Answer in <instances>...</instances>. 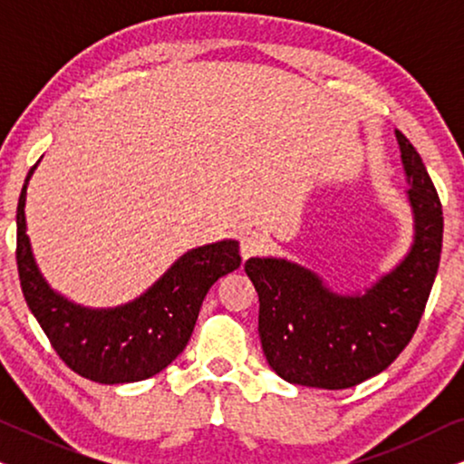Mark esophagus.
Returning <instances> with one entry per match:
<instances>
[{"label":"esophagus","instance_id":"esophagus-1","mask_svg":"<svg viewBox=\"0 0 464 464\" xmlns=\"http://www.w3.org/2000/svg\"><path fill=\"white\" fill-rule=\"evenodd\" d=\"M266 246V237L257 230H246L243 237H240V256L243 259H249L251 256H257Z\"/></svg>","mask_w":464,"mask_h":464}]
</instances>
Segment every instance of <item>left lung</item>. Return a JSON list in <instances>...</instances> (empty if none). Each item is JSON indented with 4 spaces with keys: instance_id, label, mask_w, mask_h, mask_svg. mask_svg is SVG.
Masks as SVG:
<instances>
[{
    "instance_id": "8db88e82",
    "label": "left lung",
    "mask_w": 464,
    "mask_h": 464,
    "mask_svg": "<svg viewBox=\"0 0 464 464\" xmlns=\"http://www.w3.org/2000/svg\"><path fill=\"white\" fill-rule=\"evenodd\" d=\"M395 137L408 183L411 243L389 272L361 289H338L294 259L245 262L259 295L266 361L289 384L351 389L384 372L416 332L440 266L443 215L420 154L401 132Z\"/></svg>"
}]
</instances>
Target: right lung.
<instances>
[{"label": "right lung", "mask_w": 464, "mask_h": 464, "mask_svg": "<svg viewBox=\"0 0 464 464\" xmlns=\"http://www.w3.org/2000/svg\"><path fill=\"white\" fill-rule=\"evenodd\" d=\"M35 169L37 164L24 179L16 211V262L29 310L59 357L80 376L99 384L156 376L183 353L211 285L240 266L238 240L186 251L135 300L110 308L84 306L46 281L31 249L24 205Z\"/></svg>", "instance_id": "1"}]
</instances>
